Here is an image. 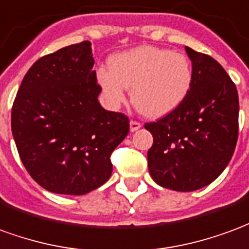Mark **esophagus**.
I'll return each mask as SVG.
<instances>
[{
	"mask_svg": "<svg viewBox=\"0 0 249 249\" xmlns=\"http://www.w3.org/2000/svg\"><path fill=\"white\" fill-rule=\"evenodd\" d=\"M142 127V124L139 123V122L137 121H131L130 122V131H137V130H139V128Z\"/></svg>",
	"mask_w": 249,
	"mask_h": 249,
	"instance_id": "esophagus-1",
	"label": "esophagus"
}]
</instances>
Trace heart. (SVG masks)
<instances>
[{"label": "heart", "mask_w": 249, "mask_h": 249, "mask_svg": "<svg viewBox=\"0 0 249 249\" xmlns=\"http://www.w3.org/2000/svg\"><path fill=\"white\" fill-rule=\"evenodd\" d=\"M96 79L108 105H123L127 88L131 87V100L137 110L157 119L177 110L188 98L193 68L185 54L141 45L114 54L110 68H98Z\"/></svg>", "instance_id": "obj_1"}]
</instances>
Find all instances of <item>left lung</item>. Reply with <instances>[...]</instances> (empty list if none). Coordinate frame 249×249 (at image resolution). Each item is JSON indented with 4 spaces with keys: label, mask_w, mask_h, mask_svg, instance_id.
Instances as JSON below:
<instances>
[{
    "label": "left lung",
    "mask_w": 249,
    "mask_h": 249,
    "mask_svg": "<svg viewBox=\"0 0 249 249\" xmlns=\"http://www.w3.org/2000/svg\"><path fill=\"white\" fill-rule=\"evenodd\" d=\"M193 84L182 105L144 124L151 178L166 189L192 192L213 182L233 156L239 134V95L216 60L189 47Z\"/></svg>",
    "instance_id": "left-lung-1"
}]
</instances>
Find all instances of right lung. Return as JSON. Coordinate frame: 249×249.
Returning a JSON list of instances; mask_svg holds the SVG:
<instances>
[{
	"mask_svg": "<svg viewBox=\"0 0 249 249\" xmlns=\"http://www.w3.org/2000/svg\"><path fill=\"white\" fill-rule=\"evenodd\" d=\"M89 41L38 59L12 107V133L24 166L44 189L86 195L111 177V153L127 137L128 118L98 96Z\"/></svg>",
	"mask_w": 249,
	"mask_h": 249,
	"instance_id": "obj_1",
	"label": "right lung"
}]
</instances>
